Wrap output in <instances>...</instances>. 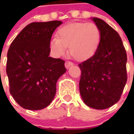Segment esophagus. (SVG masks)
<instances>
[{
    "label": "esophagus",
    "instance_id": "1",
    "mask_svg": "<svg viewBox=\"0 0 134 134\" xmlns=\"http://www.w3.org/2000/svg\"><path fill=\"white\" fill-rule=\"evenodd\" d=\"M72 65H73V63H72L71 62H69V61H67V62H65V68H66V69L69 68L70 66H71Z\"/></svg>",
    "mask_w": 134,
    "mask_h": 134
}]
</instances>
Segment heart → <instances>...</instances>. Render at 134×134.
<instances>
[{
    "label": "heart",
    "instance_id": "1",
    "mask_svg": "<svg viewBox=\"0 0 134 134\" xmlns=\"http://www.w3.org/2000/svg\"><path fill=\"white\" fill-rule=\"evenodd\" d=\"M57 36L49 42L54 56L64 55L69 47V54L76 60L83 61L96 52L100 41V31L92 22H72L60 27L57 31Z\"/></svg>",
    "mask_w": 134,
    "mask_h": 134
}]
</instances>
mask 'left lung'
<instances>
[{"mask_svg":"<svg viewBox=\"0 0 134 134\" xmlns=\"http://www.w3.org/2000/svg\"><path fill=\"white\" fill-rule=\"evenodd\" d=\"M100 31L95 54L78 65L81 71L79 88L90 107L104 110L117 103L126 84L127 54L119 34L104 21L93 18Z\"/></svg>","mask_w":134,"mask_h":134,"instance_id":"left-lung-1","label":"left lung"}]
</instances>
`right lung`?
I'll return each mask as SVG.
<instances>
[{
    "instance_id": "right-lung-1",
    "label": "right lung",
    "mask_w": 134,
    "mask_h": 134,
    "mask_svg": "<svg viewBox=\"0 0 134 134\" xmlns=\"http://www.w3.org/2000/svg\"><path fill=\"white\" fill-rule=\"evenodd\" d=\"M60 21L33 22L15 38L7 52L9 92L24 109L38 110L51 103L65 61L49 57V42Z\"/></svg>"
}]
</instances>
